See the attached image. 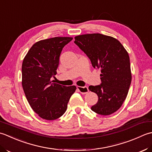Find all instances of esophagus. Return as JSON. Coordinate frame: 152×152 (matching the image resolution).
I'll return each mask as SVG.
<instances>
[{
	"label": "esophagus",
	"mask_w": 152,
	"mask_h": 152,
	"mask_svg": "<svg viewBox=\"0 0 152 152\" xmlns=\"http://www.w3.org/2000/svg\"><path fill=\"white\" fill-rule=\"evenodd\" d=\"M77 88L78 91L80 92L81 94H86L88 92V88L87 86H77Z\"/></svg>",
	"instance_id": "1"
}]
</instances>
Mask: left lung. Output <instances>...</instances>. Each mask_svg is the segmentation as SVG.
<instances>
[{
	"instance_id": "left-lung-1",
	"label": "left lung",
	"mask_w": 152,
	"mask_h": 152,
	"mask_svg": "<svg viewBox=\"0 0 152 152\" xmlns=\"http://www.w3.org/2000/svg\"><path fill=\"white\" fill-rule=\"evenodd\" d=\"M74 42L89 58L93 67L101 70L102 84L88 87L98 97L91 110L102 115L115 113L126 99L131 83L127 51L117 39L100 33L76 36Z\"/></svg>"
}]
</instances>
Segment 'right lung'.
<instances>
[{"instance_id": "obj_1", "label": "right lung", "mask_w": 152, "mask_h": 152, "mask_svg": "<svg viewBox=\"0 0 152 152\" xmlns=\"http://www.w3.org/2000/svg\"><path fill=\"white\" fill-rule=\"evenodd\" d=\"M73 39L56 37L35 42L25 56L21 67L23 91L32 110L42 119L55 120L66 112L76 86L52 83L59 58L65 45Z\"/></svg>"}]
</instances>
